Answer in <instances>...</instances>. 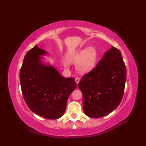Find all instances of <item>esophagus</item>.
<instances>
[{"label": "esophagus", "mask_w": 146, "mask_h": 146, "mask_svg": "<svg viewBox=\"0 0 146 146\" xmlns=\"http://www.w3.org/2000/svg\"><path fill=\"white\" fill-rule=\"evenodd\" d=\"M75 82H76V83L78 84V82H80V78H79L78 77H76V78H75Z\"/></svg>", "instance_id": "34e87169"}]
</instances>
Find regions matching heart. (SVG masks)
Segmentation results:
<instances>
[{"label":"heart","instance_id":"obj_1","mask_svg":"<svg viewBox=\"0 0 146 146\" xmlns=\"http://www.w3.org/2000/svg\"><path fill=\"white\" fill-rule=\"evenodd\" d=\"M97 51L93 47L88 49H79L68 56V60L76 63V69L80 73H87L91 71L95 66L97 60ZM64 66H68L66 62H64Z\"/></svg>","mask_w":146,"mask_h":146}]
</instances>
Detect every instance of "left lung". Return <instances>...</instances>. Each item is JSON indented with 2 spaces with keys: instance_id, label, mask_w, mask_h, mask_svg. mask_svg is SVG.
Returning <instances> with one entry per match:
<instances>
[{
  "instance_id": "obj_1",
  "label": "left lung",
  "mask_w": 146,
  "mask_h": 146,
  "mask_svg": "<svg viewBox=\"0 0 146 146\" xmlns=\"http://www.w3.org/2000/svg\"><path fill=\"white\" fill-rule=\"evenodd\" d=\"M126 69L120 51L112 46L95 68L82 76L78 88L83 95V109L91 118L108 115L122 99Z\"/></svg>"
}]
</instances>
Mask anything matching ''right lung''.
I'll return each mask as SVG.
<instances>
[{"instance_id":"add662e5","label":"right lung","mask_w":146,"mask_h":146,"mask_svg":"<svg viewBox=\"0 0 146 146\" xmlns=\"http://www.w3.org/2000/svg\"><path fill=\"white\" fill-rule=\"evenodd\" d=\"M45 51L35 46L24 56L20 82L27 106L36 115L57 119L65 112L69 96L76 87L73 77L66 78L40 60Z\"/></svg>"}]
</instances>
